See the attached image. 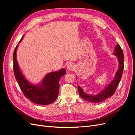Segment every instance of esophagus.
<instances>
[{
  "label": "esophagus",
  "mask_w": 135,
  "mask_h": 135,
  "mask_svg": "<svg viewBox=\"0 0 135 135\" xmlns=\"http://www.w3.org/2000/svg\"><path fill=\"white\" fill-rule=\"evenodd\" d=\"M67 69L68 70H74L75 69V66L73 64H69L67 66Z\"/></svg>",
  "instance_id": "1"
}]
</instances>
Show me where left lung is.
Returning a JSON list of instances; mask_svg holds the SVG:
<instances>
[{"mask_svg": "<svg viewBox=\"0 0 135 135\" xmlns=\"http://www.w3.org/2000/svg\"><path fill=\"white\" fill-rule=\"evenodd\" d=\"M114 51H115V52L113 53V55H115L117 57L118 62H119V67H118V70L116 73L115 77L112 81V82L104 90L95 95H91L85 93L83 91V89L80 87L79 85H78V89L79 95L85 100L95 103H101L104 100L107 99L108 98L114 95V93H115L118 85L120 82L122 76V73L123 71L124 55L123 51H122L120 46L118 43L115 46Z\"/></svg>", "mask_w": 135, "mask_h": 135, "instance_id": "1", "label": "left lung"}]
</instances>
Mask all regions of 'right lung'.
Instances as JSON below:
<instances>
[{
  "label": "right lung",
  "mask_w": 135,
  "mask_h": 135,
  "mask_svg": "<svg viewBox=\"0 0 135 135\" xmlns=\"http://www.w3.org/2000/svg\"><path fill=\"white\" fill-rule=\"evenodd\" d=\"M23 36L18 44L21 42ZM18 44L13 52V70L15 78L19 84L23 95L32 103L46 105L52 103L57 98L59 92V80L60 78L66 74V70L61 69L60 70L51 72L45 76L40 84L34 85L28 81L20 70L16 59V52Z\"/></svg>",
  "instance_id": "right-lung-1"
}]
</instances>
